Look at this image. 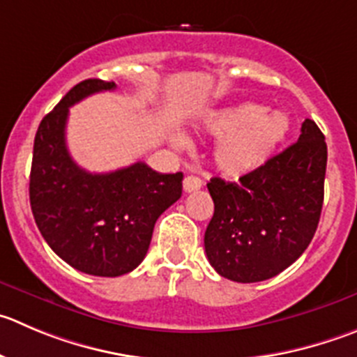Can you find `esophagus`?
Masks as SVG:
<instances>
[{
  "instance_id": "34e87169",
  "label": "esophagus",
  "mask_w": 357,
  "mask_h": 357,
  "mask_svg": "<svg viewBox=\"0 0 357 357\" xmlns=\"http://www.w3.org/2000/svg\"><path fill=\"white\" fill-rule=\"evenodd\" d=\"M202 185H203V182H202V178H198V176L188 175L184 178V191L185 192L198 191V189H202Z\"/></svg>"
}]
</instances>
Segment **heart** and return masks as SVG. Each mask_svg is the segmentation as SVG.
<instances>
[{"label":"heart","mask_w":357,"mask_h":357,"mask_svg":"<svg viewBox=\"0 0 357 357\" xmlns=\"http://www.w3.org/2000/svg\"><path fill=\"white\" fill-rule=\"evenodd\" d=\"M199 128L220 140L213 154L220 172L242 176L261 168L277 152L289 133V121L280 112H266L263 105L243 101L208 112ZM172 142L176 147L188 144L182 135H175Z\"/></svg>","instance_id":"1"}]
</instances>
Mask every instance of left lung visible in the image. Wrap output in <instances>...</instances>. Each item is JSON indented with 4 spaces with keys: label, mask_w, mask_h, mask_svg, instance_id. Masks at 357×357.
<instances>
[{
    "label": "left lung",
    "mask_w": 357,
    "mask_h": 357,
    "mask_svg": "<svg viewBox=\"0 0 357 357\" xmlns=\"http://www.w3.org/2000/svg\"><path fill=\"white\" fill-rule=\"evenodd\" d=\"M326 162L324 135L305 119L296 144L261 168L238 182L210 178L213 217L205 231V252L220 277L261 282L305 252L321 219Z\"/></svg>",
    "instance_id": "obj_1"
}]
</instances>
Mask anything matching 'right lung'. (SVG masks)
<instances>
[{"label":"right lung","mask_w":357,"mask_h":357,"mask_svg":"<svg viewBox=\"0 0 357 357\" xmlns=\"http://www.w3.org/2000/svg\"><path fill=\"white\" fill-rule=\"evenodd\" d=\"M115 82L77 84L42 119L33 147L29 202L50 249L75 270L96 277L130 273L144 261L154 224L182 196V175L138 161L110 173H89L66 147L70 107Z\"/></svg>","instance_id":"right-lung-1"}]
</instances>
